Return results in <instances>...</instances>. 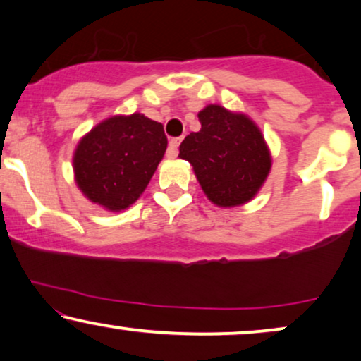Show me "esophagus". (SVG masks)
<instances>
[{"label":"esophagus","instance_id":"34e87169","mask_svg":"<svg viewBox=\"0 0 361 361\" xmlns=\"http://www.w3.org/2000/svg\"><path fill=\"white\" fill-rule=\"evenodd\" d=\"M180 142H181V138H171L170 145H168V150H166L168 158H175L178 155V147H180Z\"/></svg>","mask_w":361,"mask_h":361}]
</instances>
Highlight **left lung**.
I'll list each match as a JSON object with an SVG mask.
<instances>
[{"label":"left lung","mask_w":361,"mask_h":361,"mask_svg":"<svg viewBox=\"0 0 361 361\" xmlns=\"http://www.w3.org/2000/svg\"><path fill=\"white\" fill-rule=\"evenodd\" d=\"M201 130L181 142L206 198L218 208L246 204L266 183L272 157L261 128L243 112L209 104L198 114Z\"/></svg>","instance_id":"1"}]
</instances>
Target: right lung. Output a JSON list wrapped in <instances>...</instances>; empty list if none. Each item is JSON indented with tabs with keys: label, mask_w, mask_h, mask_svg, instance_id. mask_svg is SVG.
<instances>
[{
	"label": "right lung",
	"mask_w": 361,
	"mask_h": 361,
	"mask_svg": "<svg viewBox=\"0 0 361 361\" xmlns=\"http://www.w3.org/2000/svg\"><path fill=\"white\" fill-rule=\"evenodd\" d=\"M166 145L163 125L143 114L105 118L77 143L72 157L77 188L112 213L130 208L150 183Z\"/></svg>",
	"instance_id": "1"
}]
</instances>
